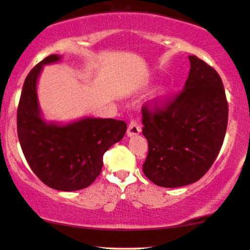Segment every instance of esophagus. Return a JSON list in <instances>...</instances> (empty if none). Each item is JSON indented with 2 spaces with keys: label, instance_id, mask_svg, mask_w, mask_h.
Segmentation results:
<instances>
[{
  "label": "esophagus",
  "instance_id": "34e87169",
  "mask_svg": "<svg viewBox=\"0 0 250 250\" xmlns=\"http://www.w3.org/2000/svg\"><path fill=\"white\" fill-rule=\"evenodd\" d=\"M141 132V126H140L139 122L135 121V119H131L128 124V128H127V135H136Z\"/></svg>",
  "mask_w": 250,
  "mask_h": 250
}]
</instances>
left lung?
Returning a JSON list of instances; mask_svg holds the SVG:
<instances>
[{"mask_svg":"<svg viewBox=\"0 0 250 250\" xmlns=\"http://www.w3.org/2000/svg\"><path fill=\"white\" fill-rule=\"evenodd\" d=\"M179 93L142 107L148 140L143 173L157 186L179 188L200 180L223 145L229 104L220 75L196 56Z\"/></svg>","mask_w":250,"mask_h":250,"instance_id":"obj_1","label":"left lung"}]
</instances>
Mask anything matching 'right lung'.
<instances>
[{"label": "right lung", "mask_w": 250, "mask_h": 250, "mask_svg": "<svg viewBox=\"0 0 250 250\" xmlns=\"http://www.w3.org/2000/svg\"><path fill=\"white\" fill-rule=\"evenodd\" d=\"M60 58L46 57L27 75L17 110V132L27 163L44 184L76 191L100 175L104 152L121 141L127 125L112 118H84L64 126L46 124L40 116L36 82L43 64Z\"/></svg>", "instance_id": "obj_1"}]
</instances>
